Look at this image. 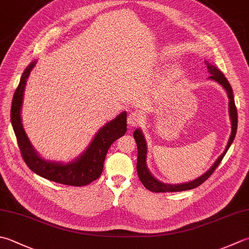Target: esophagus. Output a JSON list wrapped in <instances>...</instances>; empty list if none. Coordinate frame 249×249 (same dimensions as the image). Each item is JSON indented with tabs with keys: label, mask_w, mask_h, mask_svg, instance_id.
Instances as JSON below:
<instances>
[{
	"label": "esophagus",
	"mask_w": 249,
	"mask_h": 249,
	"mask_svg": "<svg viewBox=\"0 0 249 249\" xmlns=\"http://www.w3.org/2000/svg\"><path fill=\"white\" fill-rule=\"evenodd\" d=\"M143 118L141 113H138V112H131V113L128 115L127 119V123L129 127H136V126L139 125L141 122H142Z\"/></svg>",
	"instance_id": "34e87169"
}]
</instances>
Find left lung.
Here are the masks:
<instances>
[{
	"mask_svg": "<svg viewBox=\"0 0 249 249\" xmlns=\"http://www.w3.org/2000/svg\"><path fill=\"white\" fill-rule=\"evenodd\" d=\"M207 63V70L209 72V79L213 80L218 82L223 89L227 90V94L229 97V113H230V118H231V135L230 138H229L228 144L226 147V150L223 151V153L219 157L216 162L213 163V166L209 168L207 172L202 175L201 177L196 178V180L190 182H186V183H180V184H168V183H164L160 180L155 179L152 174L149 172V169L147 167V143H145V139L143 137V134L141 129H136L134 131V138L136 140V143H137V148H138V158H137V173L140 181L142 182L143 186L147 188L148 190L152 192H180V191H186V190H191L196 188L198 186L207 180L209 178V176L213 173L218 165L220 164V162L222 160L223 157H225L227 151L230 148V145L232 144L233 140L235 138L236 135V129H237V111H236V107H235V102H234V97H233V90L231 85L229 84V82L227 80V77L223 75V73L221 71H219L215 66L211 65V63Z\"/></svg>",
	"mask_w": 249,
	"mask_h": 249,
	"instance_id": "obj_1",
	"label": "left lung"
}]
</instances>
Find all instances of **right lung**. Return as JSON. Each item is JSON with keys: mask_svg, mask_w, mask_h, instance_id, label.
<instances>
[{"mask_svg": "<svg viewBox=\"0 0 249 249\" xmlns=\"http://www.w3.org/2000/svg\"><path fill=\"white\" fill-rule=\"evenodd\" d=\"M36 63V60L31 62L22 73L20 82H19V85L13 97L11 109L12 125L22 159L32 172L37 174L38 176L51 180V181L73 187L87 186L100 177L102 170H104L106 155L111 144L116 139L125 135L126 129H127L126 128L127 113L126 111L122 112L115 119L108 122L104 127H101L87 149L72 162L65 164L59 162H48V160L42 159L36 149L32 147L30 140L23 129L20 115L24 87H26L28 76Z\"/></svg>", "mask_w": 249, "mask_h": 249, "instance_id": "add662e5", "label": "right lung"}]
</instances>
